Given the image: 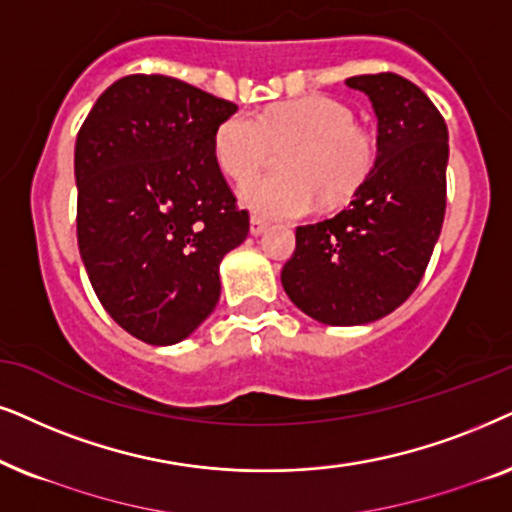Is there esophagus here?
Here are the masks:
<instances>
[{"label": "esophagus", "mask_w": 512, "mask_h": 512, "mask_svg": "<svg viewBox=\"0 0 512 512\" xmlns=\"http://www.w3.org/2000/svg\"><path fill=\"white\" fill-rule=\"evenodd\" d=\"M267 227H269V224L260 220V217H250V234L252 236H262L264 231H267Z\"/></svg>", "instance_id": "34e87169"}]
</instances>
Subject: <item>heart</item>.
<instances>
[{"label": "heart", "mask_w": 512, "mask_h": 512, "mask_svg": "<svg viewBox=\"0 0 512 512\" xmlns=\"http://www.w3.org/2000/svg\"><path fill=\"white\" fill-rule=\"evenodd\" d=\"M285 175H264L241 187L243 206L269 220H297L320 201L339 206L370 177L377 147L356 126V114L327 95L283 102L255 117L236 112L215 128L213 156L224 175L243 182L269 161L271 147H288Z\"/></svg>", "instance_id": "heart-1"}]
</instances>
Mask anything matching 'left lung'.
Here are the masks:
<instances>
[{
	"instance_id": "left-lung-1",
	"label": "left lung",
	"mask_w": 512,
	"mask_h": 512,
	"mask_svg": "<svg viewBox=\"0 0 512 512\" xmlns=\"http://www.w3.org/2000/svg\"><path fill=\"white\" fill-rule=\"evenodd\" d=\"M377 117V159L351 206L297 227V248L281 271L283 290L325 325H365L417 290L438 243L447 203V124L412 81L360 74Z\"/></svg>"
}]
</instances>
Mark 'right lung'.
Listing matches in <instances>:
<instances>
[{"instance_id": "right-lung-1", "label": "right lung", "mask_w": 512, "mask_h": 512, "mask_svg": "<svg viewBox=\"0 0 512 512\" xmlns=\"http://www.w3.org/2000/svg\"><path fill=\"white\" fill-rule=\"evenodd\" d=\"M236 109L180 79L131 74L79 128L81 262L105 311L145 344L182 342L213 313L222 257L250 231L213 156Z\"/></svg>"}]
</instances>
